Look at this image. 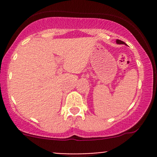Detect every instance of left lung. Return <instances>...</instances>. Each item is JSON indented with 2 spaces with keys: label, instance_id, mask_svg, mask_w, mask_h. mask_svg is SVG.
Here are the masks:
<instances>
[{
  "label": "left lung",
  "instance_id": "left-lung-1",
  "mask_svg": "<svg viewBox=\"0 0 157 157\" xmlns=\"http://www.w3.org/2000/svg\"><path fill=\"white\" fill-rule=\"evenodd\" d=\"M116 43L117 44H120V45H121V44H124V45H126V44L124 43V42H123V41L119 40V39H117V40H116Z\"/></svg>",
  "mask_w": 157,
  "mask_h": 157
}]
</instances>
